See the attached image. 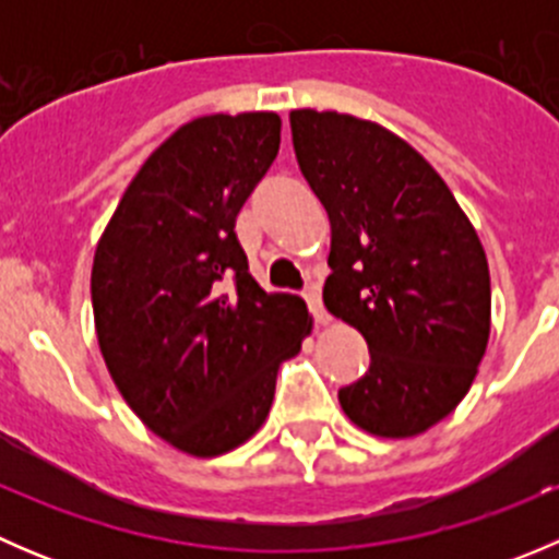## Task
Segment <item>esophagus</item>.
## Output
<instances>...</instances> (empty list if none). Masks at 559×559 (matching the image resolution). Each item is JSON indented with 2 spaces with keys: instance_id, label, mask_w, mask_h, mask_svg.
<instances>
[{
  "instance_id": "1",
  "label": "esophagus",
  "mask_w": 559,
  "mask_h": 559,
  "mask_svg": "<svg viewBox=\"0 0 559 559\" xmlns=\"http://www.w3.org/2000/svg\"><path fill=\"white\" fill-rule=\"evenodd\" d=\"M306 302H308V308H311V313H313V319L319 321L321 326L324 324H330V316H326V311H324V306H321V295H319V289H316V286H311V289H306Z\"/></svg>"
}]
</instances>
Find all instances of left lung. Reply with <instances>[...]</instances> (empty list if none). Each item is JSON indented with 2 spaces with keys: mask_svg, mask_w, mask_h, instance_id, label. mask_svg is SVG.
Segmentation results:
<instances>
[{
  "mask_svg": "<svg viewBox=\"0 0 559 559\" xmlns=\"http://www.w3.org/2000/svg\"><path fill=\"white\" fill-rule=\"evenodd\" d=\"M300 170L332 227L324 306L365 337L370 368L337 392L359 430L414 438L462 403L492 326L489 264L430 162L386 127L289 112Z\"/></svg>",
  "mask_w": 559,
  "mask_h": 559,
  "instance_id": "1",
  "label": "left lung"
}]
</instances>
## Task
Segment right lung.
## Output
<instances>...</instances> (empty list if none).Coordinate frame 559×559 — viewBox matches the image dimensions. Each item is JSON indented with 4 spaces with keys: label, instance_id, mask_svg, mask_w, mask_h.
Segmentation results:
<instances>
[{
    "label": "right lung",
    "instance_id": "add662e5",
    "mask_svg": "<svg viewBox=\"0 0 559 559\" xmlns=\"http://www.w3.org/2000/svg\"><path fill=\"white\" fill-rule=\"evenodd\" d=\"M278 145V112L191 118L145 159L94 251V326L112 384L183 454L246 443L313 330L300 297L253 281L235 235Z\"/></svg>",
    "mask_w": 559,
    "mask_h": 559
}]
</instances>
